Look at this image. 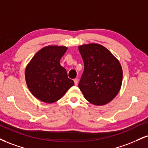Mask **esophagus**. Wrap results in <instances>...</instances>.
Returning a JSON list of instances; mask_svg holds the SVG:
<instances>
[{
	"label": "esophagus",
	"instance_id": "1",
	"mask_svg": "<svg viewBox=\"0 0 148 148\" xmlns=\"http://www.w3.org/2000/svg\"><path fill=\"white\" fill-rule=\"evenodd\" d=\"M74 84H75V85H78V82H79V79H75L74 80Z\"/></svg>",
	"mask_w": 148,
	"mask_h": 148
}]
</instances>
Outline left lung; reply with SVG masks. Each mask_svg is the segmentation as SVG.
Instances as JSON below:
<instances>
[{"label":"left lung","mask_w":148,"mask_h":148,"mask_svg":"<svg viewBox=\"0 0 148 148\" xmlns=\"http://www.w3.org/2000/svg\"><path fill=\"white\" fill-rule=\"evenodd\" d=\"M84 63V71L79 83L86 100L97 106L109 103L120 90L123 71L119 60L99 44L79 47Z\"/></svg>","instance_id":"1"}]
</instances>
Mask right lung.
I'll return each instance as SVG.
<instances>
[{
  "label": "right lung",
  "instance_id": "1",
  "mask_svg": "<svg viewBox=\"0 0 148 148\" xmlns=\"http://www.w3.org/2000/svg\"><path fill=\"white\" fill-rule=\"evenodd\" d=\"M67 50L63 46H48L38 51L25 69L27 85L36 98L45 103L56 102L74 84L60 60Z\"/></svg>",
  "mask_w": 148,
  "mask_h": 148
}]
</instances>
